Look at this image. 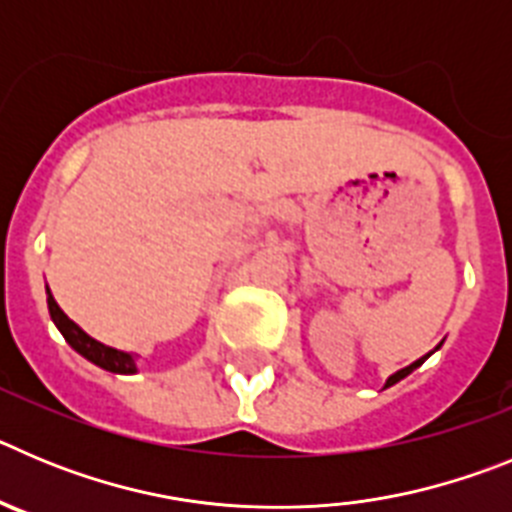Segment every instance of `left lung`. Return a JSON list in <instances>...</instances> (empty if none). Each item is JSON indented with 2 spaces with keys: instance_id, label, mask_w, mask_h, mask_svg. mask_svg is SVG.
<instances>
[{
  "instance_id": "obj_1",
  "label": "left lung",
  "mask_w": 512,
  "mask_h": 512,
  "mask_svg": "<svg viewBox=\"0 0 512 512\" xmlns=\"http://www.w3.org/2000/svg\"><path fill=\"white\" fill-rule=\"evenodd\" d=\"M425 359H428V356H423V359L413 361V364H410V366H405V369H400V372H395V374H392V377L387 379V382H384V387H392V384H397V382H400V379H405V377H408V374L413 372V369H418V366L423 364Z\"/></svg>"
}]
</instances>
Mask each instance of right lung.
Masks as SVG:
<instances>
[{
    "label": "right lung",
    "instance_id": "right-lung-1",
    "mask_svg": "<svg viewBox=\"0 0 512 512\" xmlns=\"http://www.w3.org/2000/svg\"><path fill=\"white\" fill-rule=\"evenodd\" d=\"M45 295H48V312H51V320L56 323V328L61 330V336L66 338L71 348H74L76 354H81L87 361L97 364L99 369L112 374H135L138 372V366H135V356L128 354V351H117L112 346H104L99 343L97 338H92L89 333L79 328L74 320L66 315V312L58 307V302L53 300L51 289L45 287Z\"/></svg>",
    "mask_w": 512,
    "mask_h": 512
}]
</instances>
